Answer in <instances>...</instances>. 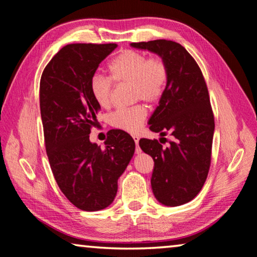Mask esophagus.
I'll return each instance as SVG.
<instances>
[{
  "instance_id": "obj_1",
  "label": "esophagus",
  "mask_w": 257,
  "mask_h": 257,
  "mask_svg": "<svg viewBox=\"0 0 257 257\" xmlns=\"http://www.w3.org/2000/svg\"><path fill=\"white\" fill-rule=\"evenodd\" d=\"M133 138H134V141H135V144H136V151H135V152H136V154H139V153H141V152H142L141 147L138 146V143H139V137H138V136H135V135H134Z\"/></svg>"
}]
</instances>
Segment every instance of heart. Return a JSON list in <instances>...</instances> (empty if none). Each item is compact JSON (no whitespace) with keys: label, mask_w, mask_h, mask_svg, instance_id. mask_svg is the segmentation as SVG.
<instances>
[{"label":"heart","mask_w":257,"mask_h":257,"mask_svg":"<svg viewBox=\"0 0 257 257\" xmlns=\"http://www.w3.org/2000/svg\"><path fill=\"white\" fill-rule=\"evenodd\" d=\"M110 76L94 75L89 82L90 94L99 106L110 105L113 81L125 82L132 85V96L155 103L163 96L168 82V67L159 56L147 58L141 52L124 50L108 63ZM147 115V110L143 104L130 107H121L112 112L108 121L112 127L135 134L141 129Z\"/></svg>","instance_id":"1"}]
</instances>
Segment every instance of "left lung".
<instances>
[{
    "label": "left lung",
    "instance_id": "obj_1",
    "mask_svg": "<svg viewBox=\"0 0 257 257\" xmlns=\"http://www.w3.org/2000/svg\"><path fill=\"white\" fill-rule=\"evenodd\" d=\"M130 45L160 55L168 67L167 87L149 124L162 137L170 134L172 141L164 149L158 139L142 138L139 146L154 161L151 185L155 198L179 206L197 196L210 170L214 115L206 82L179 43L156 40Z\"/></svg>",
    "mask_w": 257,
    "mask_h": 257
}]
</instances>
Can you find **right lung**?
Instances as JSON below:
<instances>
[{
	"label": "right lung",
	"mask_w": 257,
	"mask_h": 257,
	"mask_svg": "<svg viewBox=\"0 0 257 257\" xmlns=\"http://www.w3.org/2000/svg\"><path fill=\"white\" fill-rule=\"evenodd\" d=\"M116 44H69L42 73L40 106L47 158L59 188L73 205L93 212L113 202L118 179L135 153L133 137L113 129L102 149L90 143L101 106L89 82Z\"/></svg>",
	"instance_id": "add662e5"
}]
</instances>
